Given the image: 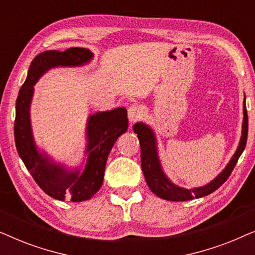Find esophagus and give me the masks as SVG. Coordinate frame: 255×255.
Wrapping results in <instances>:
<instances>
[{
	"label": "esophagus",
	"mask_w": 255,
	"mask_h": 255,
	"mask_svg": "<svg viewBox=\"0 0 255 255\" xmlns=\"http://www.w3.org/2000/svg\"><path fill=\"white\" fill-rule=\"evenodd\" d=\"M128 116L130 122H137L142 117V109L137 104H133L128 108Z\"/></svg>",
	"instance_id": "esophagus-1"
}]
</instances>
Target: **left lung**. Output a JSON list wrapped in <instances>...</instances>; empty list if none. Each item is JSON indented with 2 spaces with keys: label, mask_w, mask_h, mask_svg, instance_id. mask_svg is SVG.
Segmentation results:
<instances>
[{
  "label": "left lung",
  "mask_w": 255,
  "mask_h": 255,
  "mask_svg": "<svg viewBox=\"0 0 255 255\" xmlns=\"http://www.w3.org/2000/svg\"><path fill=\"white\" fill-rule=\"evenodd\" d=\"M134 133L138 134L139 142H140V161L141 168L144 173L146 183L153 193L160 198L167 201L182 202L189 201L193 198H200L214 193L217 190L229 176L231 175L233 168L238 162L239 156L242 155L244 149L246 147L247 133H249V116H247L246 104L244 102V123H243V135L240 139V144L237 148V152L233 155L231 161L226 166V168L216 177L214 181L207 184L205 187L195 188V189H184V188L176 187L167 179L163 174L161 166H160L158 153H156L155 138L151 128L142 123H137L133 125Z\"/></svg>",
  "instance_id": "obj_1"
}]
</instances>
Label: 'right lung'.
<instances>
[{"label": "right lung", "instance_id": "obj_1", "mask_svg": "<svg viewBox=\"0 0 255 255\" xmlns=\"http://www.w3.org/2000/svg\"><path fill=\"white\" fill-rule=\"evenodd\" d=\"M92 58V52L82 47L39 53L31 62L27 78L20 87L16 100L13 134L17 152L38 186L55 200L81 202L93 197L102 186L107 159L115 141L128 130V121L125 108L90 116L87 127L88 159L82 174L79 170L69 172L64 167L50 162L46 156L39 154L36 149L29 116L33 85L51 67L83 65Z\"/></svg>", "mask_w": 255, "mask_h": 255}]
</instances>
